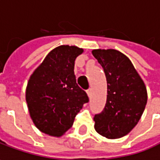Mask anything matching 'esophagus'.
I'll use <instances>...</instances> for the list:
<instances>
[{
	"mask_svg": "<svg viewBox=\"0 0 160 160\" xmlns=\"http://www.w3.org/2000/svg\"><path fill=\"white\" fill-rule=\"evenodd\" d=\"M87 94L88 96V98H90L91 97V94H92V90H91V88H88V89H87Z\"/></svg>",
	"mask_w": 160,
	"mask_h": 160,
	"instance_id": "34e87169",
	"label": "esophagus"
}]
</instances>
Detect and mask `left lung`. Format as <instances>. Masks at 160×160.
Returning <instances> with one entry per match:
<instances>
[{"mask_svg":"<svg viewBox=\"0 0 160 160\" xmlns=\"http://www.w3.org/2000/svg\"><path fill=\"white\" fill-rule=\"evenodd\" d=\"M108 83L105 108L94 116L95 130L108 139L126 135L138 123L147 104V89L127 56L114 49L92 51Z\"/></svg>","mask_w":160,"mask_h":160,"instance_id":"left-lung-1","label":"left lung"}]
</instances>
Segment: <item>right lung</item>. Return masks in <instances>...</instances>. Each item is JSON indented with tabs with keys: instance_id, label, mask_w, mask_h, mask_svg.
Returning <instances> with one entry per match:
<instances>
[{
	"instance_id": "obj_1",
	"label": "right lung",
	"mask_w": 160,
	"mask_h": 160,
	"mask_svg": "<svg viewBox=\"0 0 160 160\" xmlns=\"http://www.w3.org/2000/svg\"><path fill=\"white\" fill-rule=\"evenodd\" d=\"M83 49L61 45L49 52L28 82L26 100L33 122L46 134L60 137L88 102L74 75V62Z\"/></svg>"
}]
</instances>
